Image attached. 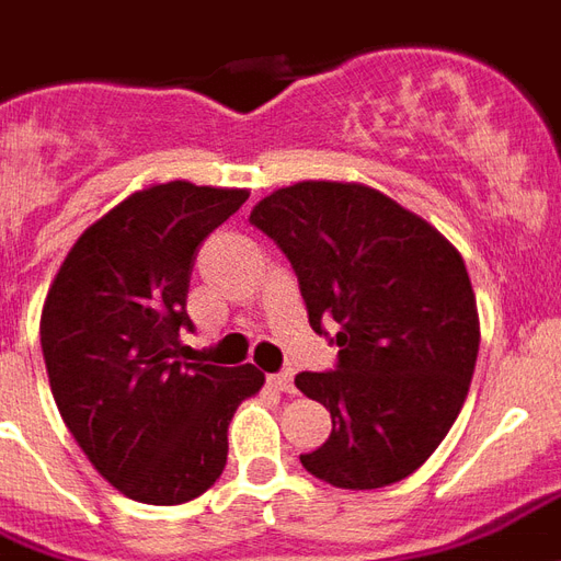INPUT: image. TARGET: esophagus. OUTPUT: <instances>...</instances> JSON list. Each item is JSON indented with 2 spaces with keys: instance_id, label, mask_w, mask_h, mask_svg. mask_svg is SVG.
I'll return each instance as SVG.
<instances>
[{
  "instance_id": "34e87169",
  "label": "esophagus",
  "mask_w": 561,
  "mask_h": 561,
  "mask_svg": "<svg viewBox=\"0 0 561 561\" xmlns=\"http://www.w3.org/2000/svg\"><path fill=\"white\" fill-rule=\"evenodd\" d=\"M268 387H275L277 393H296V381H293V373H277V376H268Z\"/></svg>"
}]
</instances>
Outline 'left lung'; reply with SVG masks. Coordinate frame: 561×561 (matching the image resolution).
<instances>
[{
    "instance_id": "obj_1",
    "label": "left lung",
    "mask_w": 561,
    "mask_h": 561,
    "mask_svg": "<svg viewBox=\"0 0 561 561\" xmlns=\"http://www.w3.org/2000/svg\"><path fill=\"white\" fill-rule=\"evenodd\" d=\"M251 225L296 268L316 334L340 325L336 369L296 376L331 411V437L301 465L352 491L402 482L470 390L479 313L465 260L437 227L364 183L286 185L251 209Z\"/></svg>"
}]
</instances>
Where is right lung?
I'll use <instances>...</instances> for the list:
<instances>
[{"mask_svg":"<svg viewBox=\"0 0 561 561\" xmlns=\"http://www.w3.org/2000/svg\"><path fill=\"white\" fill-rule=\"evenodd\" d=\"M248 201L188 180L147 185L76 239L41 313L58 414L129 500L188 503L227 465V425L265 376L180 360L197 248Z\"/></svg>","mask_w":561,"mask_h":561,"instance_id":"1","label":"right lung"}]
</instances>
